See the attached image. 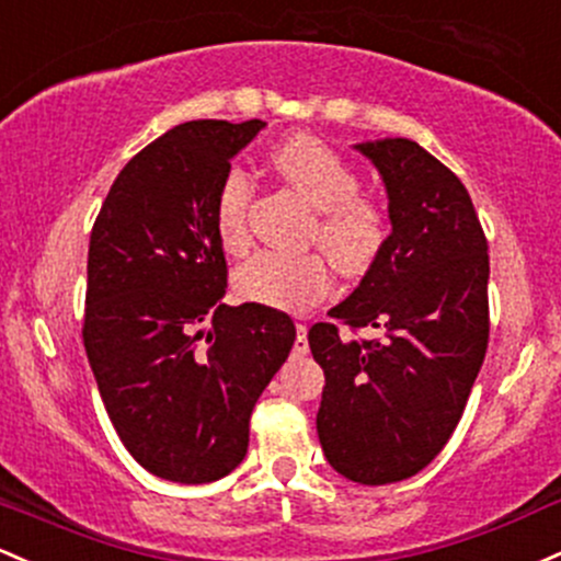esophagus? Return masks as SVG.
<instances>
[{
  "mask_svg": "<svg viewBox=\"0 0 561 561\" xmlns=\"http://www.w3.org/2000/svg\"><path fill=\"white\" fill-rule=\"evenodd\" d=\"M293 354L295 356L309 354V328H306V324H298V337H295Z\"/></svg>",
  "mask_w": 561,
  "mask_h": 561,
  "instance_id": "1",
  "label": "esophagus"
}]
</instances>
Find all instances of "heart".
Returning a JSON list of instances; mask_svg holds the SVG:
<instances>
[{
	"label": "heart",
	"mask_w": 561,
	"mask_h": 561,
	"mask_svg": "<svg viewBox=\"0 0 561 561\" xmlns=\"http://www.w3.org/2000/svg\"><path fill=\"white\" fill-rule=\"evenodd\" d=\"M276 172L317 210L311 239L343 274H365L389 239V220L378 205L359 196V178L330 146L309 135L282 140L271 153ZM252 178L239 164L226 170L215 196V233L231 255L248 248ZM233 287L250 304L304 311L332 287V268L322 252H255L233 274Z\"/></svg>",
	"instance_id": "1"
}]
</instances>
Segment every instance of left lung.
Segmentation results:
<instances>
[{"label": "left lung", "instance_id": "8db88e82", "mask_svg": "<svg viewBox=\"0 0 561 561\" xmlns=\"http://www.w3.org/2000/svg\"><path fill=\"white\" fill-rule=\"evenodd\" d=\"M380 172L391 233L335 322L383 337L309 330L324 370L317 434L328 463L359 484L402 482L442 453L463 415L490 335L488 239L463 183L408 138L356 144Z\"/></svg>", "mask_w": 561, "mask_h": 561}]
</instances>
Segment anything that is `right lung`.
Masks as SVG:
<instances>
[{"mask_svg":"<svg viewBox=\"0 0 561 561\" xmlns=\"http://www.w3.org/2000/svg\"><path fill=\"white\" fill-rule=\"evenodd\" d=\"M263 127H172L116 175L90 233L92 375L127 453L170 482H215L242 463L252 408L295 343L285 311L224 304L215 196Z\"/></svg>","mask_w":561,"mask_h":561,"instance_id":"right-lung-1","label":"right lung"}]
</instances>
